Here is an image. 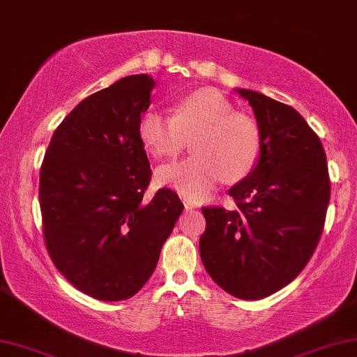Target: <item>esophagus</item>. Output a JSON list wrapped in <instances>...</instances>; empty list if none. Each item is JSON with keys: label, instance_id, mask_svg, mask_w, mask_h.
<instances>
[{"label": "esophagus", "instance_id": "1", "mask_svg": "<svg viewBox=\"0 0 357 357\" xmlns=\"http://www.w3.org/2000/svg\"><path fill=\"white\" fill-rule=\"evenodd\" d=\"M183 204H185V211H191V209H195V204L193 202H190L188 199H183Z\"/></svg>", "mask_w": 357, "mask_h": 357}]
</instances>
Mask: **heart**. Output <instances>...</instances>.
Masks as SVG:
<instances>
[{
	"label": "heart",
	"mask_w": 357,
	"mask_h": 357,
	"mask_svg": "<svg viewBox=\"0 0 357 357\" xmlns=\"http://www.w3.org/2000/svg\"><path fill=\"white\" fill-rule=\"evenodd\" d=\"M139 137L156 158H175L188 140L195 155L156 171L158 182L178 190L188 199H201L222 177L228 182L248 177L261 156V130L255 118L236 112L220 92L196 91L175 103L172 114L155 108L144 112Z\"/></svg>",
	"instance_id": "obj_1"
}]
</instances>
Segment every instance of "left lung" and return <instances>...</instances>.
<instances>
[{
    "mask_svg": "<svg viewBox=\"0 0 357 357\" xmlns=\"http://www.w3.org/2000/svg\"><path fill=\"white\" fill-rule=\"evenodd\" d=\"M261 130V156L228 190L236 207H202L199 238L206 271L229 295L260 300L298 276L326 223L331 178L324 146L292 107L238 89Z\"/></svg>",
    "mask_w": 357,
    "mask_h": 357,
    "instance_id": "left-lung-1",
    "label": "left lung"
}]
</instances>
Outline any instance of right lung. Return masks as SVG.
Here are the masks:
<instances>
[{"mask_svg":"<svg viewBox=\"0 0 357 357\" xmlns=\"http://www.w3.org/2000/svg\"><path fill=\"white\" fill-rule=\"evenodd\" d=\"M155 79L130 75L79 102L59 124L40 171L47 254L63 278L103 301L145 286L183 212L177 193L148 199L150 161L139 137Z\"/></svg>","mask_w":357,"mask_h":357,"instance_id":"add662e5","label":"right lung"}]
</instances>
